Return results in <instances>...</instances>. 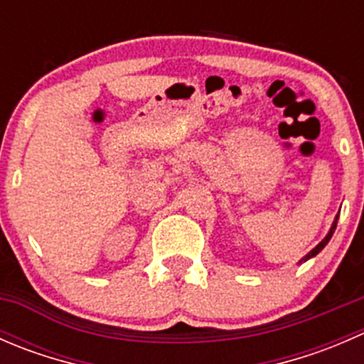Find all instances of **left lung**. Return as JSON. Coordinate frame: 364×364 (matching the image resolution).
<instances>
[{
	"label": "left lung",
	"mask_w": 364,
	"mask_h": 364,
	"mask_svg": "<svg viewBox=\"0 0 364 364\" xmlns=\"http://www.w3.org/2000/svg\"><path fill=\"white\" fill-rule=\"evenodd\" d=\"M336 222H338V215H336V218H335V222H333L331 229H329L328 236H326V237H324V240H322V241H321V243H318V245H317V247H315V248H314V250H311V252H308V253H306V255H304V257H303V259H301V260H299V262H304V260H308V259H311V257H315V255H317V253H318V252H321V250H322V248H324V247H326V245H328V243H329V240H331L333 232H335V229H336Z\"/></svg>",
	"instance_id": "1"
}]
</instances>
